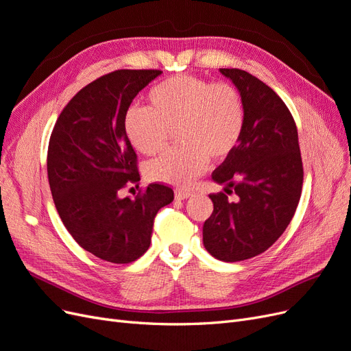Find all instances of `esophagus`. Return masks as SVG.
<instances>
[{"mask_svg":"<svg viewBox=\"0 0 351 351\" xmlns=\"http://www.w3.org/2000/svg\"><path fill=\"white\" fill-rule=\"evenodd\" d=\"M192 195H193V192H192V190H189V189H178V190H176V199H178V200L187 199V197H190Z\"/></svg>","mask_w":351,"mask_h":351,"instance_id":"1","label":"esophagus"}]
</instances>
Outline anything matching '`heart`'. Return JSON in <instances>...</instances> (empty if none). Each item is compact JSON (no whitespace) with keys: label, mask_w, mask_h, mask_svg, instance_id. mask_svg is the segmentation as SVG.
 I'll return each mask as SVG.
<instances>
[{"label":"heart","mask_w":351,"mask_h":351,"mask_svg":"<svg viewBox=\"0 0 351 351\" xmlns=\"http://www.w3.org/2000/svg\"><path fill=\"white\" fill-rule=\"evenodd\" d=\"M149 108L132 107L124 132L136 151L161 152L177 129L182 145L146 165L151 182L184 186L206 168L209 158L222 161L239 146L246 125L240 92L226 82L178 74L156 83L147 93Z\"/></svg>","instance_id":"1"}]
</instances>
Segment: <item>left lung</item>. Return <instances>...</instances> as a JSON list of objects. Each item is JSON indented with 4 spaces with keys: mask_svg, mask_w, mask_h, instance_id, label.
<instances>
[{
    "mask_svg": "<svg viewBox=\"0 0 351 351\" xmlns=\"http://www.w3.org/2000/svg\"><path fill=\"white\" fill-rule=\"evenodd\" d=\"M219 71L241 95L246 125L236 151L212 173L226 193L209 195L214 210L204 224V246L219 261L239 262L269 249L289 227L302 195L303 162L294 119L278 95L244 70Z\"/></svg>",
    "mask_w": 351,
    "mask_h": 351,
    "instance_id": "obj_1",
    "label": "left lung"
}]
</instances>
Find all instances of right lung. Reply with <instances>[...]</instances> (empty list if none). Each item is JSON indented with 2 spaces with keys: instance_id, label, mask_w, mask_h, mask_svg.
<instances>
[{
  "instance_id": "1",
  "label": "right lung",
  "mask_w": 351,
  "mask_h": 351,
  "mask_svg": "<svg viewBox=\"0 0 351 351\" xmlns=\"http://www.w3.org/2000/svg\"><path fill=\"white\" fill-rule=\"evenodd\" d=\"M161 70H115L80 89L52 129L47 169L62 224L80 247L112 263H130L149 249L158 210L171 187L152 183L134 199L120 190L139 186L137 155L124 132L132 101Z\"/></svg>"
}]
</instances>
